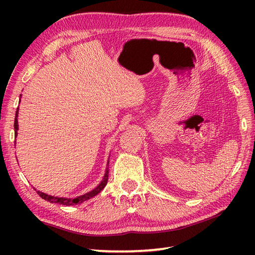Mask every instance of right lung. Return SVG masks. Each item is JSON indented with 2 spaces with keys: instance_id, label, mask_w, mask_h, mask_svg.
Returning a JSON list of instances; mask_svg holds the SVG:
<instances>
[{
  "instance_id": "1",
  "label": "right lung",
  "mask_w": 255,
  "mask_h": 255,
  "mask_svg": "<svg viewBox=\"0 0 255 255\" xmlns=\"http://www.w3.org/2000/svg\"><path fill=\"white\" fill-rule=\"evenodd\" d=\"M21 96V95H20ZM20 102V100H19ZM17 117H18V107H17V111H16L15 114V121H14V130H15V137H17V130H18V121H17ZM16 142V141H15ZM110 162V161H108ZM107 162V164H108ZM108 181V167H106V171H105V174L104 177H103L102 182L97 185L94 189H92L91 192L89 193H85L84 195H81V196L78 197H74V198H67V197H57V196H51V195H48L45 194L42 192L37 191V194H39V196L47 200V202H50V203H55V204H60V205H67V206H71V205H77V204H82L85 200H88L92 197L96 196L97 194H100L102 192V189L106 186Z\"/></svg>"
}]
</instances>
